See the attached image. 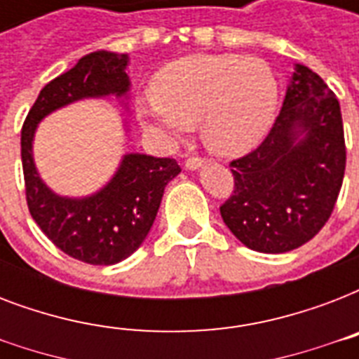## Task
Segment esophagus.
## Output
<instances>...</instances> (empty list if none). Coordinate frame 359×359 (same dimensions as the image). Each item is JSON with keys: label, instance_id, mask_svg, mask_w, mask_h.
<instances>
[{"label": "esophagus", "instance_id": "1", "mask_svg": "<svg viewBox=\"0 0 359 359\" xmlns=\"http://www.w3.org/2000/svg\"><path fill=\"white\" fill-rule=\"evenodd\" d=\"M203 163H205V160H203V158L191 156V158H188V160H186L184 165H186V169H190V171H194V169L201 168Z\"/></svg>", "mask_w": 359, "mask_h": 359}]
</instances>
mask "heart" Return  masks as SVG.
I'll use <instances>...</instances> for the list:
<instances>
[{
  "label": "heart",
  "mask_w": 359,
  "mask_h": 359,
  "mask_svg": "<svg viewBox=\"0 0 359 359\" xmlns=\"http://www.w3.org/2000/svg\"><path fill=\"white\" fill-rule=\"evenodd\" d=\"M278 80L264 61L236 53L179 59L158 74L137 117L168 143L199 124L207 149L244 154L266 135L278 109Z\"/></svg>",
  "instance_id": "b5f03b06"
}]
</instances>
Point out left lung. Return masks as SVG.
<instances>
[{
	"label": "left lung",
	"instance_id": "1",
	"mask_svg": "<svg viewBox=\"0 0 359 359\" xmlns=\"http://www.w3.org/2000/svg\"><path fill=\"white\" fill-rule=\"evenodd\" d=\"M345 165L339 100L317 72L296 65L272 130L231 162L235 190L219 207L222 218L250 250H296L332 216Z\"/></svg>",
	"mask_w": 359,
	"mask_h": 359
}]
</instances>
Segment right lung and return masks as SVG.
Masks as SVG:
<instances>
[{
  "instance_id": "right-lung-1",
  "label": "right lung",
  "mask_w": 359,
  "mask_h": 359,
  "mask_svg": "<svg viewBox=\"0 0 359 359\" xmlns=\"http://www.w3.org/2000/svg\"><path fill=\"white\" fill-rule=\"evenodd\" d=\"M128 55L87 53L44 86L22 126V168L27 207L41 231L59 250L87 264H115L134 253L151 231L169 180L180 173L173 158L128 152L108 184L87 197L53 194L33 162L36 124L55 109L83 98L126 97Z\"/></svg>"
}]
</instances>
